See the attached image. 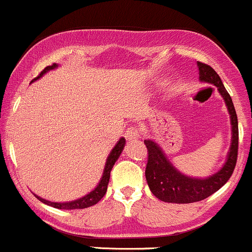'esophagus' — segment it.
<instances>
[{
    "label": "esophagus",
    "mask_w": 252,
    "mask_h": 252,
    "mask_svg": "<svg viewBox=\"0 0 252 252\" xmlns=\"http://www.w3.org/2000/svg\"><path fill=\"white\" fill-rule=\"evenodd\" d=\"M125 137L128 141H134V139L141 138V131L136 126H128L125 132Z\"/></svg>",
    "instance_id": "1"
}]
</instances>
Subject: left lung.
Masks as SVG:
<instances>
[{"mask_svg": "<svg viewBox=\"0 0 252 252\" xmlns=\"http://www.w3.org/2000/svg\"><path fill=\"white\" fill-rule=\"evenodd\" d=\"M200 69V79L212 83L218 88L219 93L225 100L231 119V146L228 159L223 168L207 179H191L179 173L166 159L158 144L153 141H144L148 152V160L146 166V179L149 189L157 198L164 202L192 203L210 197L218 191L230 179L238 159L239 128L238 116L230 95L224 88L220 77L207 63L197 62Z\"/></svg>", "mask_w": 252, "mask_h": 252, "instance_id": "1", "label": "left lung"}]
</instances>
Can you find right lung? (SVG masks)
Returning <instances> with one entry per match:
<instances>
[{
  "instance_id": "right-lung-1",
  "label": "right lung",
  "mask_w": 252,
  "mask_h": 252,
  "mask_svg": "<svg viewBox=\"0 0 252 252\" xmlns=\"http://www.w3.org/2000/svg\"><path fill=\"white\" fill-rule=\"evenodd\" d=\"M55 67H56V63L51 64V66H46L40 72V74H39L36 78H34L33 81L38 79L39 77H41L42 74L46 73V72L50 71V69L55 68ZM124 146H125V138H120V141L116 143V146L114 147V149L111 151L110 156L108 157V160H106L105 169H104V174H103V178H101L100 183H99V185L96 186V188L94 189L91 193H88L87 196L79 198V200L72 201V202H66V203L50 202V201L44 200V198L38 197V196H36V198H38L39 201H41V202H44L45 205H49V206H51V207L59 208V210H79V208H87V207H91V206L96 205V203H98L99 201L104 197V195L106 193V190H108L109 179H110L111 169H113L114 164H115V161L118 160V158L120 157L121 152H123V149H124Z\"/></svg>"
}]
</instances>
